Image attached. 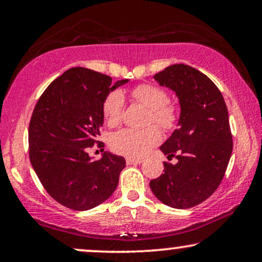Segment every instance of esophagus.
I'll list each match as a JSON object with an SVG mask.
<instances>
[{"label":"esophagus","mask_w":262,"mask_h":262,"mask_svg":"<svg viewBox=\"0 0 262 262\" xmlns=\"http://www.w3.org/2000/svg\"><path fill=\"white\" fill-rule=\"evenodd\" d=\"M142 162H143L142 159H136V157H127L126 159L127 164H139Z\"/></svg>","instance_id":"34e87169"}]
</instances>
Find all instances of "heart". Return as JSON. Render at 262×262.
Instances as JSON below:
<instances>
[{
  "instance_id": "obj_1",
  "label": "heart",
  "mask_w": 262,
  "mask_h": 262,
  "mask_svg": "<svg viewBox=\"0 0 262 262\" xmlns=\"http://www.w3.org/2000/svg\"><path fill=\"white\" fill-rule=\"evenodd\" d=\"M131 98L149 110L148 123H155L163 130H173L179 121V111L169 101L168 93L157 85L144 83L131 91ZM124 110V96L119 91L111 92L102 102V114L108 125H117ZM162 135L159 127L149 126L143 130L123 128L111 137V148L120 155L139 157L159 144Z\"/></svg>"
}]
</instances>
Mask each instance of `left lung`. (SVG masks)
Segmentation results:
<instances>
[{"mask_svg": "<svg viewBox=\"0 0 262 262\" xmlns=\"http://www.w3.org/2000/svg\"><path fill=\"white\" fill-rule=\"evenodd\" d=\"M160 85L175 92L180 102L179 127L161 146L168 160L164 173L150 181L155 196L174 209H188L206 200L223 180L232 152L228 108L217 85L185 64L156 74Z\"/></svg>", "mask_w": 262, "mask_h": 262, "instance_id": "left-lung-1", "label": "left lung"}]
</instances>
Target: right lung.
Wrapping results in <instances>:
<instances>
[{
  "instance_id": "1",
  "label": "right lung",
  "mask_w": 262,
  "mask_h": 262,
  "mask_svg": "<svg viewBox=\"0 0 262 262\" xmlns=\"http://www.w3.org/2000/svg\"><path fill=\"white\" fill-rule=\"evenodd\" d=\"M117 81L85 68H71L51 82L35 105L28 128L30 160L46 192L71 210L85 211L113 194L125 159L105 151L88 155L103 124L102 102Z\"/></svg>"
}]
</instances>
